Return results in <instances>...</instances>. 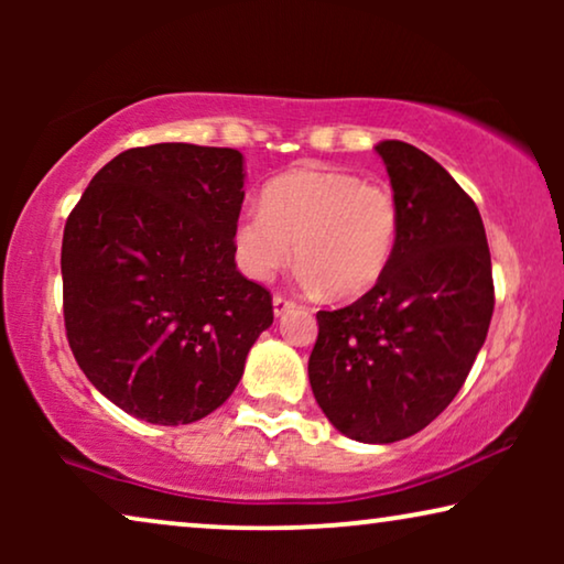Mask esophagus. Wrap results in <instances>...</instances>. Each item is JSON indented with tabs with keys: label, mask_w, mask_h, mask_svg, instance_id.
Listing matches in <instances>:
<instances>
[{
	"label": "esophagus",
	"mask_w": 564,
	"mask_h": 564,
	"mask_svg": "<svg viewBox=\"0 0 564 564\" xmlns=\"http://www.w3.org/2000/svg\"><path fill=\"white\" fill-rule=\"evenodd\" d=\"M272 305H274V315H276V318H280V315L290 313L292 307H295V300H288V297H282V295H274V297H272Z\"/></svg>",
	"instance_id": "obj_1"
}]
</instances>
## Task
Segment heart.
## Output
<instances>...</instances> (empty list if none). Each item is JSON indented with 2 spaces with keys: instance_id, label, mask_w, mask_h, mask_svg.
<instances>
[{
  "instance_id": "b5f03b06",
  "label": "heart",
  "mask_w": 564,
  "mask_h": 564,
  "mask_svg": "<svg viewBox=\"0 0 564 564\" xmlns=\"http://www.w3.org/2000/svg\"><path fill=\"white\" fill-rule=\"evenodd\" d=\"M398 234L400 207L384 182L341 169H295L267 184L261 205L238 215L230 243L253 282L274 280L295 253L305 288L357 297L388 272Z\"/></svg>"
}]
</instances>
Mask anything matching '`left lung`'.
Instances as JSON below:
<instances>
[{"label": "left lung", "instance_id": "left-lung-1", "mask_svg": "<svg viewBox=\"0 0 564 564\" xmlns=\"http://www.w3.org/2000/svg\"><path fill=\"white\" fill-rule=\"evenodd\" d=\"M400 207L382 280L341 311H318L307 361L313 395L344 436L392 444L452 403L488 336L490 249L480 210L429 153L375 145Z\"/></svg>", "mask_w": 564, "mask_h": 564}]
</instances>
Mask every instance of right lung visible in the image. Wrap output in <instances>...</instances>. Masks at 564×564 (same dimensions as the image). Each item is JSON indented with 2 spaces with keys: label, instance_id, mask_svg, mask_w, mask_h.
<instances>
[{
  "label": "right lung",
  "instance_id": "obj_1",
  "mask_svg": "<svg viewBox=\"0 0 564 564\" xmlns=\"http://www.w3.org/2000/svg\"><path fill=\"white\" fill-rule=\"evenodd\" d=\"M243 180L236 149L143 145L99 169L68 215V346L89 382L135 419H205L272 326V295L238 272L230 243Z\"/></svg>",
  "mask_w": 564,
  "mask_h": 564
}]
</instances>
